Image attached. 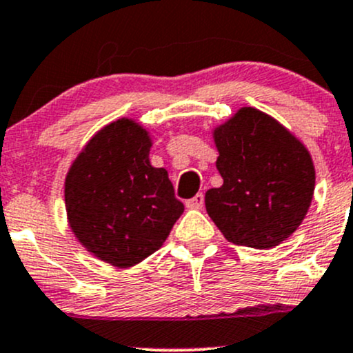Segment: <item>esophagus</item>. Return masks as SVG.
<instances>
[{"label": "esophagus", "instance_id": "1", "mask_svg": "<svg viewBox=\"0 0 353 353\" xmlns=\"http://www.w3.org/2000/svg\"><path fill=\"white\" fill-rule=\"evenodd\" d=\"M204 206V196L201 194H196L194 197H191L189 201H185V208L188 209H201Z\"/></svg>", "mask_w": 353, "mask_h": 353}]
</instances>
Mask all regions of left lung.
Masks as SVG:
<instances>
[{"label": "left lung", "instance_id": "obj_1", "mask_svg": "<svg viewBox=\"0 0 353 353\" xmlns=\"http://www.w3.org/2000/svg\"><path fill=\"white\" fill-rule=\"evenodd\" d=\"M223 185L204 197L209 218L233 245L270 250L303 223L315 165L300 139L254 107L212 129Z\"/></svg>", "mask_w": 353, "mask_h": 353}]
</instances>
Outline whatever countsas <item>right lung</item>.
Listing matches in <instances>:
<instances>
[{"mask_svg":"<svg viewBox=\"0 0 353 353\" xmlns=\"http://www.w3.org/2000/svg\"><path fill=\"white\" fill-rule=\"evenodd\" d=\"M152 135L134 119H117L94 134L65 177L72 233L88 253L130 268L164 245L184 204L164 168L150 164Z\"/></svg>","mask_w":353,"mask_h":353,"instance_id":"add662e5","label":"right lung"}]
</instances>
